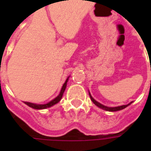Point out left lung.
I'll return each instance as SVG.
<instances>
[{
	"instance_id": "left-lung-1",
	"label": "left lung",
	"mask_w": 151,
	"mask_h": 151,
	"mask_svg": "<svg viewBox=\"0 0 151 151\" xmlns=\"http://www.w3.org/2000/svg\"><path fill=\"white\" fill-rule=\"evenodd\" d=\"M88 93H89L90 99H91V100L93 102V103H94L95 105H96L98 107L101 108V109H103V110H107V111H113V112H114V111H118V110H123V109H124L125 107H127L128 106H129L132 103V102H131V103H129V104H127V105L120 106H116V107H108V106H104V105H103V104L99 103V102H97L96 100H95V99L92 98V96H91V94H90V92H88Z\"/></svg>"
}]
</instances>
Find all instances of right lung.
Listing matches in <instances>:
<instances>
[{"mask_svg": "<svg viewBox=\"0 0 151 151\" xmlns=\"http://www.w3.org/2000/svg\"><path fill=\"white\" fill-rule=\"evenodd\" d=\"M69 78H70V77L67 78V79H66L65 83H64L63 85V87H62L61 91H60V93L59 94V96L55 97L54 99H52V101H50L49 103H46V104H36V103H29V102H24V103L25 104H27V106H29V107L34 108V109H36V110H42V109H46V108L51 107L52 106H54L55 104H56V103H58L59 101L61 100L62 97H63V95L64 93V91L66 89V83L68 81Z\"/></svg>", "mask_w": 151, "mask_h": 151, "instance_id": "obj_1", "label": "right lung"}]
</instances>
